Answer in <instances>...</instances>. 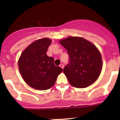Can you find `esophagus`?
Segmentation results:
<instances>
[{
	"label": "esophagus",
	"instance_id": "esophagus-1",
	"mask_svg": "<svg viewBox=\"0 0 120 120\" xmlns=\"http://www.w3.org/2000/svg\"><path fill=\"white\" fill-rule=\"evenodd\" d=\"M60 67L61 68H64V64H61L60 65Z\"/></svg>",
	"mask_w": 120,
	"mask_h": 120
}]
</instances>
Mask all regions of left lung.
I'll list each match as a JSON object with an SVG mask.
<instances>
[{"mask_svg": "<svg viewBox=\"0 0 120 120\" xmlns=\"http://www.w3.org/2000/svg\"><path fill=\"white\" fill-rule=\"evenodd\" d=\"M60 43L69 56V63L63 72L70 84L83 88L95 82L102 69V59L98 48L81 37H68L60 40Z\"/></svg>", "mask_w": 120, "mask_h": 120, "instance_id": "8db88e82", "label": "left lung"}]
</instances>
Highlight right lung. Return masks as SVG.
<instances>
[{
  "mask_svg": "<svg viewBox=\"0 0 120 120\" xmlns=\"http://www.w3.org/2000/svg\"><path fill=\"white\" fill-rule=\"evenodd\" d=\"M52 41L49 38L37 40L21 53L19 68L24 81L37 90H46L52 87L63 69L54 64V59L47 56Z\"/></svg>",
  "mask_w": 120,
  "mask_h": 120,
  "instance_id": "obj_1",
  "label": "right lung"
}]
</instances>
